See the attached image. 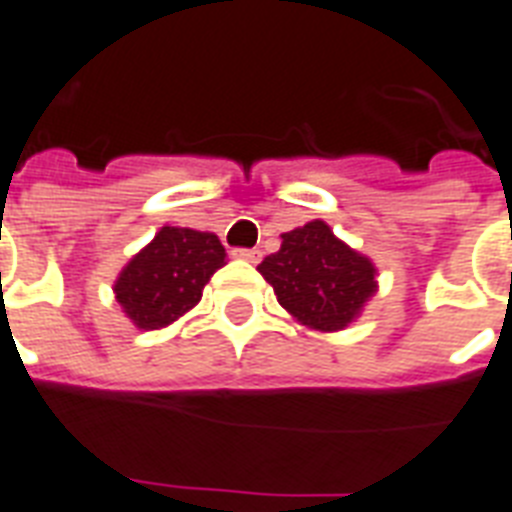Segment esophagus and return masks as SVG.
<instances>
[{"label":"esophagus","instance_id":"esophagus-1","mask_svg":"<svg viewBox=\"0 0 512 512\" xmlns=\"http://www.w3.org/2000/svg\"><path fill=\"white\" fill-rule=\"evenodd\" d=\"M232 256L240 261H251V264H256L261 259V253L256 248H237V251H232Z\"/></svg>","mask_w":512,"mask_h":512}]
</instances>
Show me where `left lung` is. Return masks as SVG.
<instances>
[{
  "mask_svg": "<svg viewBox=\"0 0 512 512\" xmlns=\"http://www.w3.org/2000/svg\"><path fill=\"white\" fill-rule=\"evenodd\" d=\"M280 251L259 264L261 277L298 325L338 333L357 322L378 293V269L322 219L285 232Z\"/></svg>",
  "mask_w": 512,
  "mask_h": 512,
  "instance_id": "1",
  "label": "left lung"
}]
</instances>
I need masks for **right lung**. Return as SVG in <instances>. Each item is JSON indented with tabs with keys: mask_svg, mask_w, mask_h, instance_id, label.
Wrapping results in <instances>:
<instances>
[{
	"mask_svg": "<svg viewBox=\"0 0 512 512\" xmlns=\"http://www.w3.org/2000/svg\"><path fill=\"white\" fill-rule=\"evenodd\" d=\"M227 264L214 232L161 227L113 282L121 312L137 330H161L198 306L206 282Z\"/></svg>",
	"mask_w": 512,
	"mask_h": 512,
	"instance_id": "1",
	"label": "right lung"
}]
</instances>
